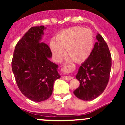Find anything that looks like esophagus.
I'll list each match as a JSON object with an SVG mask.
<instances>
[{
	"mask_svg": "<svg viewBox=\"0 0 125 125\" xmlns=\"http://www.w3.org/2000/svg\"><path fill=\"white\" fill-rule=\"evenodd\" d=\"M62 71L64 72H70L71 71V67L70 65H65L62 68ZM63 79H65L66 80H71L73 77L71 76H70V75H68V76H64Z\"/></svg>",
	"mask_w": 125,
	"mask_h": 125,
	"instance_id": "1",
	"label": "esophagus"
}]
</instances>
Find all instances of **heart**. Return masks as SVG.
Returning a JSON list of instances; mask_svg holds the SVG:
<instances>
[{
	"instance_id": "b5f03b06",
	"label": "heart",
	"mask_w": 125,
	"mask_h": 125,
	"mask_svg": "<svg viewBox=\"0 0 125 125\" xmlns=\"http://www.w3.org/2000/svg\"><path fill=\"white\" fill-rule=\"evenodd\" d=\"M94 35L89 28L74 26L60 31L51 41L50 48L55 59L60 61L65 55L70 56L75 62L86 60L93 48Z\"/></svg>"
}]
</instances>
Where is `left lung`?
Listing matches in <instances>:
<instances>
[{"mask_svg":"<svg viewBox=\"0 0 125 125\" xmlns=\"http://www.w3.org/2000/svg\"><path fill=\"white\" fill-rule=\"evenodd\" d=\"M96 38L97 42L76 75L80 86L74 94L79 99L86 101L96 99L104 91L109 82L111 69V55L108 45L99 34Z\"/></svg>","mask_w":125,"mask_h":125,"instance_id":"left-lung-1","label":"left lung"}]
</instances>
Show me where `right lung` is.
Listing matches in <instances>:
<instances>
[{"label":"right lung","instance_id":"right-lung-1","mask_svg":"<svg viewBox=\"0 0 125 125\" xmlns=\"http://www.w3.org/2000/svg\"><path fill=\"white\" fill-rule=\"evenodd\" d=\"M42 25L28 30L16 44L12 59V70L22 94L34 102L50 97L54 82L59 79L58 65L50 61L52 52L48 45L40 43L43 30Z\"/></svg>","mask_w":125,"mask_h":125}]
</instances>
